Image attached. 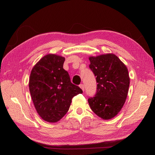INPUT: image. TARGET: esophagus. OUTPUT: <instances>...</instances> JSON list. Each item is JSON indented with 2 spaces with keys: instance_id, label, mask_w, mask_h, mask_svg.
I'll list each match as a JSON object with an SVG mask.
<instances>
[{
  "instance_id": "esophagus-1",
  "label": "esophagus",
  "mask_w": 155,
  "mask_h": 155,
  "mask_svg": "<svg viewBox=\"0 0 155 155\" xmlns=\"http://www.w3.org/2000/svg\"><path fill=\"white\" fill-rule=\"evenodd\" d=\"M79 87H81V90H82L83 91L85 90V85H83V84H81V85H79Z\"/></svg>"
}]
</instances>
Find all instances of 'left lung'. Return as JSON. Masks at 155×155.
Returning <instances> with one entry per match:
<instances>
[{
  "instance_id": "left-lung-1",
  "label": "left lung",
  "mask_w": 155,
  "mask_h": 155,
  "mask_svg": "<svg viewBox=\"0 0 155 155\" xmlns=\"http://www.w3.org/2000/svg\"><path fill=\"white\" fill-rule=\"evenodd\" d=\"M90 68L96 77L97 92L88 99L91 109L103 120L118 114L125 103L130 84L126 65L113 53L90 57Z\"/></svg>"
}]
</instances>
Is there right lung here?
Wrapping results in <instances>:
<instances>
[{
	"label": "right lung",
	"mask_w": 155,
	"mask_h": 155,
	"mask_svg": "<svg viewBox=\"0 0 155 155\" xmlns=\"http://www.w3.org/2000/svg\"><path fill=\"white\" fill-rule=\"evenodd\" d=\"M65 57L55 54L44 56L34 65L29 78V91L38 115L44 121L57 122L66 114L72 99L83 91L71 83L63 68Z\"/></svg>",
	"instance_id": "obj_1"
}]
</instances>
